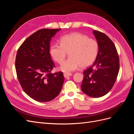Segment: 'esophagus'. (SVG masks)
I'll return each mask as SVG.
<instances>
[{
    "label": "esophagus",
    "mask_w": 134,
    "mask_h": 134,
    "mask_svg": "<svg viewBox=\"0 0 134 134\" xmlns=\"http://www.w3.org/2000/svg\"><path fill=\"white\" fill-rule=\"evenodd\" d=\"M63 75H64V77H65V78H67V77H68L71 76L72 75V74L71 73H64Z\"/></svg>",
    "instance_id": "esophagus-1"
}]
</instances>
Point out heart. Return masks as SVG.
Instances as JSON below:
<instances>
[{
    "mask_svg": "<svg viewBox=\"0 0 134 134\" xmlns=\"http://www.w3.org/2000/svg\"><path fill=\"white\" fill-rule=\"evenodd\" d=\"M59 42L60 44L54 43L51 45L49 53L56 62L61 64L65 59L67 52H69L70 58L60 67L63 72L73 71L80 66L87 67L94 61L97 55L98 43L84 34H66L61 37Z\"/></svg>",
    "mask_w": 134,
    "mask_h": 134,
    "instance_id": "heart-1",
    "label": "heart"
}]
</instances>
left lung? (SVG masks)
Returning <instances> with one entry per match:
<instances>
[{"label": "left lung", "instance_id": "8db88e82", "mask_svg": "<svg viewBox=\"0 0 134 134\" xmlns=\"http://www.w3.org/2000/svg\"><path fill=\"white\" fill-rule=\"evenodd\" d=\"M98 44L95 61L83 71L82 91L92 97L105 95L114 86L120 68L117 49L111 39L105 34L93 31Z\"/></svg>", "mask_w": 134, "mask_h": 134}]
</instances>
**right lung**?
Listing matches in <instances>:
<instances>
[{"mask_svg":"<svg viewBox=\"0 0 134 134\" xmlns=\"http://www.w3.org/2000/svg\"><path fill=\"white\" fill-rule=\"evenodd\" d=\"M60 29H42L25 40L18 49L15 70L21 88L38 102L53 100L64 83L62 72L51 73L54 63L49 53L50 42Z\"/></svg>","mask_w":134,"mask_h":134,"instance_id":"right-lung-1","label":"right lung"}]
</instances>
